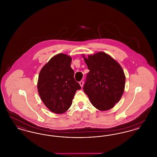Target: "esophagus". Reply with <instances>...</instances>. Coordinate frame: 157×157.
Returning <instances> with one entry per match:
<instances>
[{
    "label": "esophagus",
    "mask_w": 157,
    "mask_h": 157,
    "mask_svg": "<svg viewBox=\"0 0 157 157\" xmlns=\"http://www.w3.org/2000/svg\"><path fill=\"white\" fill-rule=\"evenodd\" d=\"M79 84H80L81 86L82 87V86H83V81H81L79 82Z\"/></svg>",
    "instance_id": "obj_1"
}]
</instances>
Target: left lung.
I'll return each instance as SVG.
<instances>
[{"label":"left lung","instance_id":"obj_1","mask_svg":"<svg viewBox=\"0 0 157 157\" xmlns=\"http://www.w3.org/2000/svg\"><path fill=\"white\" fill-rule=\"evenodd\" d=\"M90 72L86 77L83 91L97 109L106 111L119 102L125 83V76L120 64L102 52L83 56Z\"/></svg>","mask_w":157,"mask_h":157}]
</instances>
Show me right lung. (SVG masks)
<instances>
[{"label": "right lung", "mask_w": 157, "mask_h": 157, "mask_svg": "<svg viewBox=\"0 0 157 157\" xmlns=\"http://www.w3.org/2000/svg\"><path fill=\"white\" fill-rule=\"evenodd\" d=\"M72 58L60 53L53 56L41 69L37 90L46 106L55 113H63L70 108L77 90L81 87L74 78L71 67Z\"/></svg>", "instance_id": "1"}]
</instances>
